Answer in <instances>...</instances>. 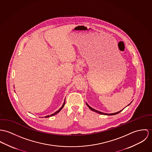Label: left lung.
Wrapping results in <instances>:
<instances>
[{
    "label": "left lung",
    "instance_id": "1",
    "mask_svg": "<svg viewBox=\"0 0 152 152\" xmlns=\"http://www.w3.org/2000/svg\"><path fill=\"white\" fill-rule=\"evenodd\" d=\"M131 103L129 104H131ZM86 105H87V107L91 110V111H94V112H96V113H98V114H102V115H116V114H117L118 113H119L121 111H122L123 110H121V111H118V112H117V113H112V114H107V113H102V112H100V111H97V110H95V109H94V108H91L87 102H86ZM129 104H128V105H129ZM127 105V106H128Z\"/></svg>",
    "mask_w": 152,
    "mask_h": 152
}]
</instances>
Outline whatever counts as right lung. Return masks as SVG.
<instances>
[{
    "label": "right lung",
    "instance_id": "obj_1",
    "mask_svg": "<svg viewBox=\"0 0 152 152\" xmlns=\"http://www.w3.org/2000/svg\"><path fill=\"white\" fill-rule=\"evenodd\" d=\"M65 101H64V104H63V105H62V106L57 111H56L55 113H53L52 114H51V115H47V116H45V117H43V118H49V117H52V116H53V115H56V114H58L63 108H64V105H65Z\"/></svg>",
    "mask_w": 152,
    "mask_h": 152
}]
</instances>
